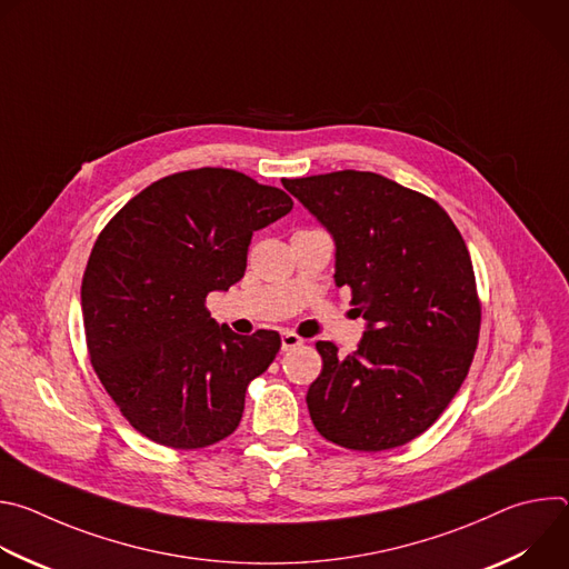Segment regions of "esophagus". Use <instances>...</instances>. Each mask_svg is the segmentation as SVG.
<instances>
[{"mask_svg":"<svg viewBox=\"0 0 569 569\" xmlns=\"http://www.w3.org/2000/svg\"><path fill=\"white\" fill-rule=\"evenodd\" d=\"M301 345H303V340H301L297 333H292V331H283V333H281V349H283V351H290V349L301 347Z\"/></svg>","mask_w":569,"mask_h":569,"instance_id":"esophagus-1","label":"esophagus"}]
</instances>
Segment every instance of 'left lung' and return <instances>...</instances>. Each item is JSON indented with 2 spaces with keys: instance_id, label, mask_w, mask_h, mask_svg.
<instances>
[{
  "instance_id": "8db88e82",
  "label": "left lung",
  "mask_w": 569,
  "mask_h": 569,
  "mask_svg": "<svg viewBox=\"0 0 569 569\" xmlns=\"http://www.w3.org/2000/svg\"><path fill=\"white\" fill-rule=\"evenodd\" d=\"M336 240V286L367 331L351 356L317 342L306 402L317 432L378 452L423 435L459 391L481 306L466 242L428 196L369 171L283 180Z\"/></svg>"
}]
</instances>
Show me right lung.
I'll use <instances>...</instances> for the list:
<instances>
[{
	"mask_svg": "<svg viewBox=\"0 0 569 569\" xmlns=\"http://www.w3.org/2000/svg\"><path fill=\"white\" fill-rule=\"evenodd\" d=\"M290 209L286 191L207 167L152 182L99 233L80 286L88 351L150 441L196 450L238 428L281 338L218 327L204 301L242 279L252 233Z\"/></svg>",
	"mask_w": 569,
	"mask_h": 569,
	"instance_id": "right-lung-1",
	"label": "right lung"
}]
</instances>
